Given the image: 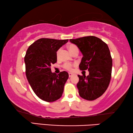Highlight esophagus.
<instances>
[{"instance_id":"1","label":"esophagus","mask_w":133,"mask_h":133,"mask_svg":"<svg viewBox=\"0 0 133 133\" xmlns=\"http://www.w3.org/2000/svg\"><path fill=\"white\" fill-rule=\"evenodd\" d=\"M73 75V73H69V77H71Z\"/></svg>"}]
</instances>
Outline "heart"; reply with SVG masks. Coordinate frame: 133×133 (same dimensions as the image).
<instances>
[{
  "label": "heart",
  "instance_id": "b5f03b06",
  "mask_svg": "<svg viewBox=\"0 0 133 133\" xmlns=\"http://www.w3.org/2000/svg\"><path fill=\"white\" fill-rule=\"evenodd\" d=\"M68 48L69 49L71 53L73 52L75 50H78V49L77 48V46L76 45L74 44H69L68 45ZM59 53H60V49L57 51L56 52V56L57 57H58V55H59ZM75 66V63H64L63 65V67L66 70L68 71H71L73 70V67Z\"/></svg>",
  "mask_w": 133,
  "mask_h": 133
}]
</instances>
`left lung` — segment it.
Here are the masks:
<instances>
[{"instance_id": "left-lung-1", "label": "left lung", "mask_w": 133, "mask_h": 133, "mask_svg": "<svg viewBox=\"0 0 133 133\" xmlns=\"http://www.w3.org/2000/svg\"><path fill=\"white\" fill-rule=\"evenodd\" d=\"M70 41L77 45L83 55L80 69L89 71L87 76L78 75V94L85 100H96L105 91L111 80L112 62L109 47L103 40L93 36Z\"/></svg>"}]
</instances>
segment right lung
<instances>
[{"mask_svg":"<svg viewBox=\"0 0 133 133\" xmlns=\"http://www.w3.org/2000/svg\"><path fill=\"white\" fill-rule=\"evenodd\" d=\"M68 40L42 38L27 50L24 56L26 77L35 93L45 102H55L63 93L69 74L63 71L57 75L51 71L50 67L57 62V51Z\"/></svg>","mask_w":133,"mask_h":133,"instance_id":"right-lung-1","label":"right lung"}]
</instances>
